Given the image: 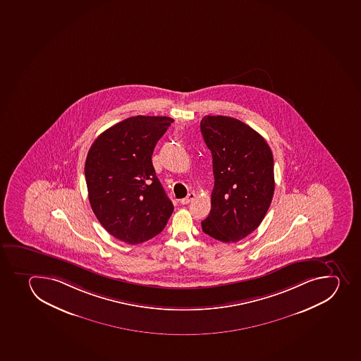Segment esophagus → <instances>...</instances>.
Wrapping results in <instances>:
<instances>
[{
    "instance_id": "esophagus-1",
    "label": "esophagus",
    "mask_w": 361,
    "mask_h": 361,
    "mask_svg": "<svg viewBox=\"0 0 361 361\" xmlns=\"http://www.w3.org/2000/svg\"><path fill=\"white\" fill-rule=\"evenodd\" d=\"M195 199V194L194 192H189L188 195L185 196V199L181 200L182 204H188L192 202V200Z\"/></svg>"
}]
</instances>
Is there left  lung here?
<instances>
[{
  "label": "left lung",
  "instance_id": "1",
  "mask_svg": "<svg viewBox=\"0 0 361 361\" xmlns=\"http://www.w3.org/2000/svg\"><path fill=\"white\" fill-rule=\"evenodd\" d=\"M200 126L215 179L202 231L224 243L237 242L257 229L271 204L272 152L261 134L235 118L206 116Z\"/></svg>",
  "mask_w": 361,
  "mask_h": 361
}]
</instances>
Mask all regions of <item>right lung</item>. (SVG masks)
<instances>
[{
	"label": "right lung",
	"mask_w": 361,
	"mask_h": 361,
	"mask_svg": "<svg viewBox=\"0 0 361 361\" xmlns=\"http://www.w3.org/2000/svg\"><path fill=\"white\" fill-rule=\"evenodd\" d=\"M172 118L137 116L107 128L85 161L89 201L100 224L125 243L164 231L174 207L155 174L152 154Z\"/></svg>",
	"instance_id": "right-lung-1"
}]
</instances>
